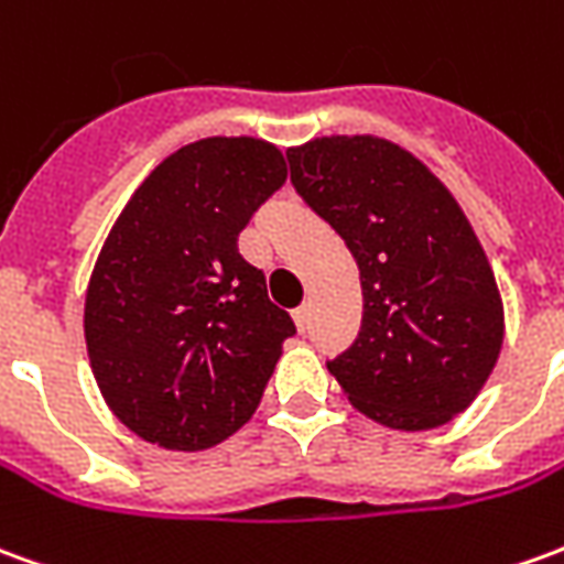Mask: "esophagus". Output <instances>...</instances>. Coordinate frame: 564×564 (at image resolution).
I'll use <instances>...</instances> for the list:
<instances>
[{
  "label": "esophagus",
  "mask_w": 564,
  "mask_h": 564,
  "mask_svg": "<svg viewBox=\"0 0 564 564\" xmlns=\"http://www.w3.org/2000/svg\"><path fill=\"white\" fill-rule=\"evenodd\" d=\"M293 323H295V329H299V333H305V329H308V323H311L308 305H299V308L293 311Z\"/></svg>",
  "instance_id": "34e87169"
}]
</instances>
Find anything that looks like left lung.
I'll return each mask as SVG.
<instances>
[{
	"instance_id": "1",
	"label": "left lung",
	"mask_w": 564,
	"mask_h": 564,
	"mask_svg": "<svg viewBox=\"0 0 564 564\" xmlns=\"http://www.w3.org/2000/svg\"><path fill=\"white\" fill-rule=\"evenodd\" d=\"M286 159L360 271V336L329 372L376 424L443 427L486 388L503 345L501 290L470 219L424 161L372 133L314 137Z\"/></svg>"
}]
</instances>
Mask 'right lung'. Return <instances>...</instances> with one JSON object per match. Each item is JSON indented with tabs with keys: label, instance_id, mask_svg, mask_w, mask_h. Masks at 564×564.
Returning a JSON list of instances; mask_svg holds the SVG:
<instances>
[{
	"label": "right lung",
	"instance_id": "obj_1",
	"mask_svg": "<svg viewBox=\"0 0 564 564\" xmlns=\"http://www.w3.org/2000/svg\"><path fill=\"white\" fill-rule=\"evenodd\" d=\"M283 180L269 140L207 137L161 161L109 228L85 293V345L106 405L145 443L214 448L262 400L295 326L238 235Z\"/></svg>",
	"mask_w": 564,
	"mask_h": 564
}]
</instances>
